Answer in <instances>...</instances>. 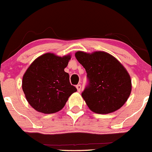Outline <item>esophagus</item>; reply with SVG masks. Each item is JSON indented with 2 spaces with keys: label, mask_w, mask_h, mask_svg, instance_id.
Wrapping results in <instances>:
<instances>
[{
  "label": "esophagus",
  "mask_w": 152,
  "mask_h": 152,
  "mask_svg": "<svg viewBox=\"0 0 152 152\" xmlns=\"http://www.w3.org/2000/svg\"><path fill=\"white\" fill-rule=\"evenodd\" d=\"M76 88L77 89V91H81V85L80 84H78V85L76 86Z\"/></svg>",
  "instance_id": "1"
}]
</instances>
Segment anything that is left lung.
<instances>
[{"mask_svg":"<svg viewBox=\"0 0 152 152\" xmlns=\"http://www.w3.org/2000/svg\"><path fill=\"white\" fill-rule=\"evenodd\" d=\"M75 57L87 73L88 83L82 92L88 107L109 114L122 107L132 91V80L124 66L105 52H77Z\"/></svg>","mask_w":152,"mask_h":152,"instance_id":"left-lung-1","label":"left lung"}]
</instances>
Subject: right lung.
Returning <instances> with one entry per match:
<instances>
[{
  "instance_id": "1",
  "label": "right lung",
  "mask_w": 152,
  "mask_h": 152,
  "mask_svg": "<svg viewBox=\"0 0 152 152\" xmlns=\"http://www.w3.org/2000/svg\"><path fill=\"white\" fill-rule=\"evenodd\" d=\"M69 55L59 57L46 53L29 66L22 80V88L30 106L39 112L52 114L65 106L77 88L71 85L69 75L64 71Z\"/></svg>"
}]
</instances>
